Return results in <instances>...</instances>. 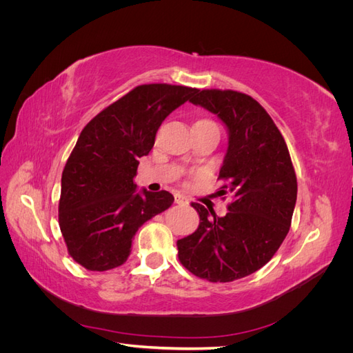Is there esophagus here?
<instances>
[{
  "label": "esophagus",
  "instance_id": "1",
  "mask_svg": "<svg viewBox=\"0 0 353 353\" xmlns=\"http://www.w3.org/2000/svg\"><path fill=\"white\" fill-rule=\"evenodd\" d=\"M175 203H176V205H188V200H187L185 196L176 193L175 194Z\"/></svg>",
  "mask_w": 353,
  "mask_h": 353
}]
</instances>
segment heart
I'll list each match as a JSON object with an SVG mask.
<instances>
[{"label": "heart", "instance_id": "heart-1", "mask_svg": "<svg viewBox=\"0 0 353 353\" xmlns=\"http://www.w3.org/2000/svg\"><path fill=\"white\" fill-rule=\"evenodd\" d=\"M199 122H212V121H208V119H201V121H199ZM199 122H196V123H199Z\"/></svg>", "mask_w": 353, "mask_h": 353}]
</instances>
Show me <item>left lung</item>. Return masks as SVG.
<instances>
[{"label":"left lung","mask_w":353,"mask_h":353,"mask_svg":"<svg viewBox=\"0 0 353 353\" xmlns=\"http://www.w3.org/2000/svg\"><path fill=\"white\" fill-rule=\"evenodd\" d=\"M190 101L215 113L228 130L219 196L231 194L225 216L191 203L199 228L176 241L178 259L199 279L230 283L261 270L280 249L297 197L287 144L271 116L250 95L197 90Z\"/></svg>","instance_id":"8db88e82"}]
</instances>
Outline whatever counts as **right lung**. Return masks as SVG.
<instances>
[{
	"instance_id": "right-lung-1",
	"label": "right lung",
	"mask_w": 353,
	"mask_h": 353,
	"mask_svg": "<svg viewBox=\"0 0 353 353\" xmlns=\"http://www.w3.org/2000/svg\"><path fill=\"white\" fill-rule=\"evenodd\" d=\"M197 92L183 85H138L83 128L61 175L59 225L68 252L88 271L126 262L144 222L174 203L169 191H137L140 157L159 126Z\"/></svg>"
}]
</instances>
